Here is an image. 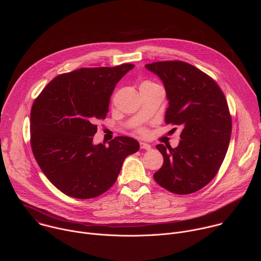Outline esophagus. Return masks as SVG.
<instances>
[{"label":"esophagus","instance_id":"34e87169","mask_svg":"<svg viewBox=\"0 0 261 261\" xmlns=\"http://www.w3.org/2000/svg\"><path fill=\"white\" fill-rule=\"evenodd\" d=\"M140 147H141L142 149H146V150H149L151 148V146L147 143H144V142H140Z\"/></svg>","mask_w":261,"mask_h":261}]
</instances>
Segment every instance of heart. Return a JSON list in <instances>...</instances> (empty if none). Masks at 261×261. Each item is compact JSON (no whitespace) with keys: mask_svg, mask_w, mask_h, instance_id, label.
I'll return each mask as SVG.
<instances>
[{"mask_svg":"<svg viewBox=\"0 0 261 261\" xmlns=\"http://www.w3.org/2000/svg\"><path fill=\"white\" fill-rule=\"evenodd\" d=\"M142 85H152V84L149 83V82H145V83H143ZM142 85H141V86H142ZM138 133H139L140 135H145V134H146V130H145L143 127H139V128H138Z\"/></svg>","mask_w":261,"mask_h":261,"instance_id":"1","label":"heart"}]
</instances>
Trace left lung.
<instances>
[{
  "label": "left lung",
  "instance_id": "left-lung-1",
  "mask_svg": "<svg viewBox=\"0 0 261 261\" xmlns=\"http://www.w3.org/2000/svg\"><path fill=\"white\" fill-rule=\"evenodd\" d=\"M145 68L164 84L165 123L182 127L175 148L156 145L164 163L153 178L172 193H193L212 181L226 156L232 132L226 97L214 79L188 63L158 62Z\"/></svg>",
  "mask_w": 261,
  "mask_h": 261
}]
</instances>
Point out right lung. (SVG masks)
<instances>
[{
  "mask_svg": "<svg viewBox=\"0 0 261 261\" xmlns=\"http://www.w3.org/2000/svg\"><path fill=\"white\" fill-rule=\"evenodd\" d=\"M135 66L80 68L56 76L34 100L30 143L38 166L65 194L87 199L109 190L137 140L116 137L93 144L97 121L106 119L116 84Z\"/></svg>",
  "mask_w": 261,
  "mask_h": 261,
  "instance_id": "obj_1",
  "label": "right lung"
}]
</instances>
